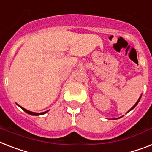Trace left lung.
Returning <instances> with one entry per match:
<instances>
[{
  "instance_id": "1",
  "label": "left lung",
  "mask_w": 152,
  "mask_h": 152,
  "mask_svg": "<svg viewBox=\"0 0 152 152\" xmlns=\"http://www.w3.org/2000/svg\"><path fill=\"white\" fill-rule=\"evenodd\" d=\"M140 97H141V96H140V98H139V99H138V101H137V102H136V104H134V106H133V107H132V108H130V109H129V111H131V110H132V109H134V108H135V107H136V105H137V104H138V102H139V101H140Z\"/></svg>"
}]
</instances>
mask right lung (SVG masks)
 I'll return each instance as SVG.
<instances>
[{"label": "right lung", "mask_w": 152, "mask_h": 152, "mask_svg": "<svg viewBox=\"0 0 152 152\" xmlns=\"http://www.w3.org/2000/svg\"><path fill=\"white\" fill-rule=\"evenodd\" d=\"M18 106H19V105H18ZM19 107H20V108H22V109H23V110L24 111V112H26V113H28V114H29V115H40L45 114V113H46V112H48V111H46V112H40V113H37V112H30V111L27 110V109H26V108H23V107H21V106H19Z\"/></svg>", "instance_id": "1"}]
</instances>
